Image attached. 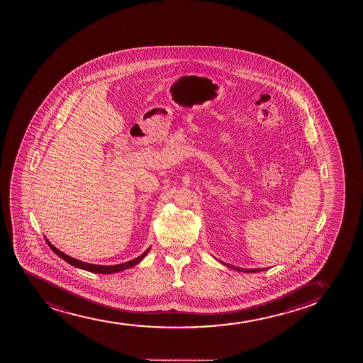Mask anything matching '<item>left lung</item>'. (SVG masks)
<instances>
[{"instance_id":"1","label":"left lung","mask_w":363,"mask_h":363,"mask_svg":"<svg viewBox=\"0 0 363 363\" xmlns=\"http://www.w3.org/2000/svg\"><path fill=\"white\" fill-rule=\"evenodd\" d=\"M221 264H224L225 267H230V269H233V270L242 271V272H259V271L267 270V269H242V267H233V265L223 263V262H221Z\"/></svg>"}]
</instances>
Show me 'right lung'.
Masks as SVG:
<instances>
[{"label":"right lung","instance_id":"add662e5","mask_svg":"<svg viewBox=\"0 0 363 363\" xmlns=\"http://www.w3.org/2000/svg\"><path fill=\"white\" fill-rule=\"evenodd\" d=\"M47 243H48V246H50V250H53L55 255L60 257V258L64 259L67 263L71 264L72 267H79V269L89 271V272H96V274H113V272H118V271L130 269V267H134V265H137V264L140 263L143 259H144V257L147 255V252L150 250V247H149V248H147L142 255H139L137 258L133 259V260H130V262H127V263L117 264V265H111V267H105V265L84 263V262H81V260H77V259L71 258L69 255L63 253L62 250H59L58 248H55L53 245H50V242L47 241Z\"/></svg>","mask_w":363,"mask_h":363}]
</instances>
